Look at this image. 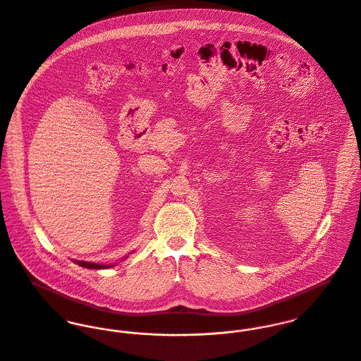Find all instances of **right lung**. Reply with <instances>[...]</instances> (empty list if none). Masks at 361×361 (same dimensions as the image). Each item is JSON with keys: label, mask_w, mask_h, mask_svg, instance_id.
<instances>
[{"label": "right lung", "mask_w": 361, "mask_h": 361, "mask_svg": "<svg viewBox=\"0 0 361 361\" xmlns=\"http://www.w3.org/2000/svg\"><path fill=\"white\" fill-rule=\"evenodd\" d=\"M78 265L83 267V268H89V269H104V268H111L115 264H97V262H87V261H73Z\"/></svg>", "instance_id": "add662e5"}]
</instances>
